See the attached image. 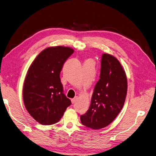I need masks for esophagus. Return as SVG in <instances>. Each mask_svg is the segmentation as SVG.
<instances>
[{
    "label": "esophagus",
    "instance_id": "obj_1",
    "mask_svg": "<svg viewBox=\"0 0 156 156\" xmlns=\"http://www.w3.org/2000/svg\"><path fill=\"white\" fill-rule=\"evenodd\" d=\"M77 99H78V97H74V98L71 99V102H72V104H74V103L76 102V100H77Z\"/></svg>",
    "mask_w": 156,
    "mask_h": 156
}]
</instances>
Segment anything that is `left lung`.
I'll list each match as a JSON object with an SVG mask.
<instances>
[{"label": "left lung", "instance_id": "1", "mask_svg": "<svg viewBox=\"0 0 156 156\" xmlns=\"http://www.w3.org/2000/svg\"><path fill=\"white\" fill-rule=\"evenodd\" d=\"M127 88L123 66L112 55L104 54L100 79L94 87L89 109L80 116L82 124L93 129L111 124L123 108Z\"/></svg>", "mask_w": 156, "mask_h": 156}]
</instances>
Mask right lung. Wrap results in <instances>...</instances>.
<instances>
[{
    "instance_id": "right-lung-1",
    "label": "right lung",
    "mask_w": 156,
    "mask_h": 156,
    "mask_svg": "<svg viewBox=\"0 0 156 156\" xmlns=\"http://www.w3.org/2000/svg\"><path fill=\"white\" fill-rule=\"evenodd\" d=\"M73 52L68 47H48L37 55L28 70L23 89V101L29 114L39 124L58 122L71 104L63 93L59 74Z\"/></svg>"
}]
</instances>
